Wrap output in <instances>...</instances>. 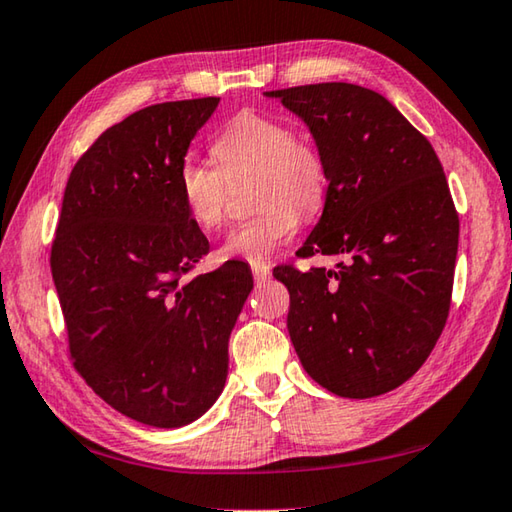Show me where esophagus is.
I'll return each instance as SVG.
<instances>
[{
    "label": "esophagus",
    "instance_id": "obj_1",
    "mask_svg": "<svg viewBox=\"0 0 512 512\" xmlns=\"http://www.w3.org/2000/svg\"><path fill=\"white\" fill-rule=\"evenodd\" d=\"M250 271H253V277L257 282H264L271 277V266H268L266 262H253L250 264Z\"/></svg>",
    "mask_w": 512,
    "mask_h": 512
}]
</instances>
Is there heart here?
Listing matches in <instances>:
<instances>
[{
	"mask_svg": "<svg viewBox=\"0 0 512 512\" xmlns=\"http://www.w3.org/2000/svg\"><path fill=\"white\" fill-rule=\"evenodd\" d=\"M210 152L217 170L185 159L176 172V190L192 224L212 232L226 217V181L250 174L253 217L232 228L221 255L262 262L291 239L300 215L309 217L327 197V159L313 138L295 134L282 118L241 111L221 129Z\"/></svg>",
	"mask_w": 512,
	"mask_h": 512,
	"instance_id": "obj_1",
	"label": "heart"
}]
</instances>
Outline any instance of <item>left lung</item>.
<instances>
[{
	"mask_svg": "<svg viewBox=\"0 0 512 512\" xmlns=\"http://www.w3.org/2000/svg\"><path fill=\"white\" fill-rule=\"evenodd\" d=\"M311 129L327 159L322 217L300 257L277 266L288 333L315 383L345 398L392 392L430 356L450 311L459 215L430 141L392 102L349 82L266 91Z\"/></svg>",
	"mask_w": 512,
	"mask_h": 512,
	"instance_id": "obj_1",
	"label": "left lung"
}]
</instances>
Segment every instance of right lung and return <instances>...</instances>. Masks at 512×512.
Segmentation results:
<instances>
[{
  "mask_svg": "<svg viewBox=\"0 0 512 512\" xmlns=\"http://www.w3.org/2000/svg\"><path fill=\"white\" fill-rule=\"evenodd\" d=\"M219 98L161 102L102 132L73 165L51 275L73 367L120 414L192 423L217 401L253 275L244 262L190 277L210 244L176 172Z\"/></svg>",
  "mask_w": 512,
  "mask_h": 512,
  "instance_id": "right-lung-1",
  "label": "right lung"
}]
</instances>
